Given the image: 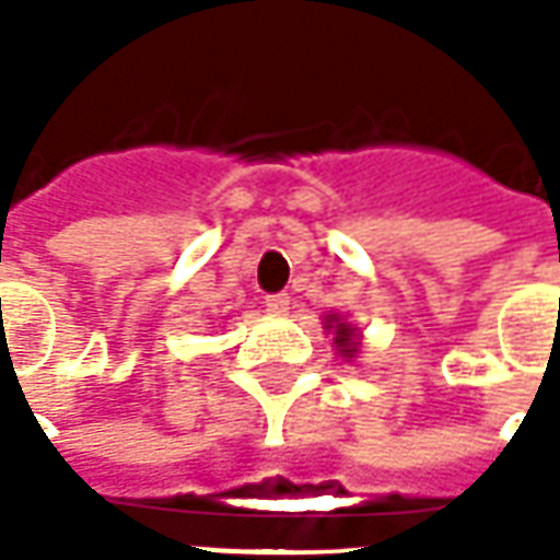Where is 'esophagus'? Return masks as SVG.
<instances>
[{
	"label": "esophagus",
	"mask_w": 560,
	"mask_h": 560,
	"mask_svg": "<svg viewBox=\"0 0 560 560\" xmlns=\"http://www.w3.org/2000/svg\"><path fill=\"white\" fill-rule=\"evenodd\" d=\"M265 308L273 314L290 312V292H273V295H268L265 299Z\"/></svg>",
	"instance_id": "1"
}]
</instances>
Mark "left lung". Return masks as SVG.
<instances>
[{
	"label": "left lung",
	"instance_id": "1",
	"mask_svg": "<svg viewBox=\"0 0 560 560\" xmlns=\"http://www.w3.org/2000/svg\"><path fill=\"white\" fill-rule=\"evenodd\" d=\"M327 327H334L336 330V346H339V352L349 358L355 355L358 346L352 342V327H349V324H339V317H330V320H327Z\"/></svg>",
	"mask_w": 560,
	"mask_h": 560
}]
</instances>
